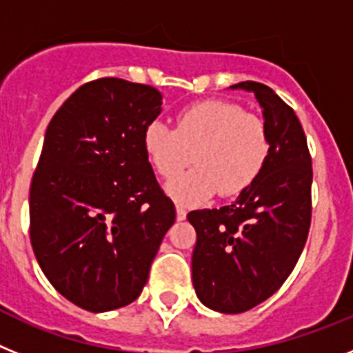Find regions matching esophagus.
<instances>
[{"mask_svg": "<svg viewBox=\"0 0 353 353\" xmlns=\"http://www.w3.org/2000/svg\"><path fill=\"white\" fill-rule=\"evenodd\" d=\"M187 217V210H185V207H183V205H180V203H176V219L179 221H183Z\"/></svg>", "mask_w": 353, "mask_h": 353, "instance_id": "34e87169", "label": "esophagus"}]
</instances>
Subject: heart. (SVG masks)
<instances>
[{
	"instance_id": "heart-1",
	"label": "heart",
	"mask_w": 353,
	"mask_h": 353,
	"mask_svg": "<svg viewBox=\"0 0 353 353\" xmlns=\"http://www.w3.org/2000/svg\"><path fill=\"white\" fill-rule=\"evenodd\" d=\"M143 148L161 176L170 179L195 152L196 168L174 177L168 192L198 203L212 194L245 191L263 170L270 154V134L263 118L235 102L203 101L182 109L176 129L155 120L143 132Z\"/></svg>"
}]
</instances>
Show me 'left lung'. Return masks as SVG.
Listing matches in <instances>:
<instances>
[{
  "label": "left lung",
  "instance_id": "obj_1",
  "mask_svg": "<svg viewBox=\"0 0 353 353\" xmlns=\"http://www.w3.org/2000/svg\"><path fill=\"white\" fill-rule=\"evenodd\" d=\"M254 92L270 134V154L258 179L236 201L189 212L196 230L192 285L207 307L236 314L274 295L292 274L311 226L313 168L301 121L272 88Z\"/></svg>",
  "mask_w": 353,
  "mask_h": 353
}]
</instances>
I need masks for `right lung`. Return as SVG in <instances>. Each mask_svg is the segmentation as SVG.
Here are the masks:
<instances>
[{"instance_id":"right-lung-1","label":"right lung","mask_w":353,"mask_h":353,"mask_svg":"<svg viewBox=\"0 0 353 353\" xmlns=\"http://www.w3.org/2000/svg\"><path fill=\"white\" fill-rule=\"evenodd\" d=\"M162 95L118 77L90 81L49 121L30 187V239L40 269L92 313L141 295L174 205L159 185L143 132Z\"/></svg>"}]
</instances>
